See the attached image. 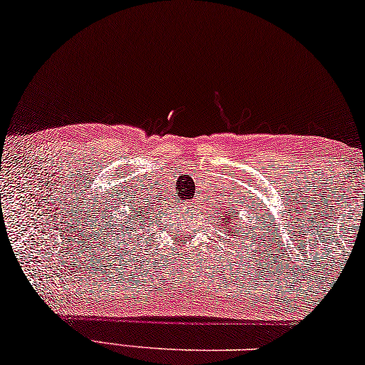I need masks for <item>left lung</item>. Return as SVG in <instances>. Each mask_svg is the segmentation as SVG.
I'll return each instance as SVG.
<instances>
[{
    "mask_svg": "<svg viewBox=\"0 0 365 365\" xmlns=\"http://www.w3.org/2000/svg\"><path fill=\"white\" fill-rule=\"evenodd\" d=\"M227 218H233V214L232 215H228V214H225V215H220V222H222V225H230V222H225L227 220ZM228 233V232H227ZM230 235V233H228Z\"/></svg>",
    "mask_w": 365,
    "mask_h": 365,
    "instance_id": "left-lung-1",
    "label": "left lung"
}]
</instances>
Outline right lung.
I'll return each instance as SVG.
<instances>
[{"instance_id":"right-lung-1","label":"right lung","mask_w":365,"mask_h":365,"mask_svg":"<svg viewBox=\"0 0 365 365\" xmlns=\"http://www.w3.org/2000/svg\"><path fill=\"white\" fill-rule=\"evenodd\" d=\"M137 212H140V210H137ZM130 220H138V218H135V217H132V218H130Z\"/></svg>"}]
</instances>
